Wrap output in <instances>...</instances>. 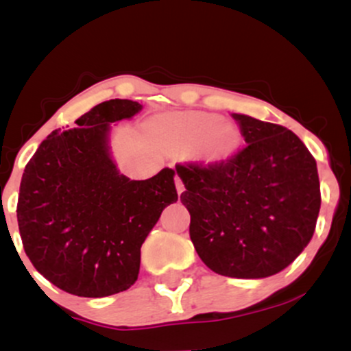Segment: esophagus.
Returning a JSON list of instances; mask_svg holds the SVG:
<instances>
[{"label": "esophagus", "instance_id": "obj_1", "mask_svg": "<svg viewBox=\"0 0 351 351\" xmlns=\"http://www.w3.org/2000/svg\"><path fill=\"white\" fill-rule=\"evenodd\" d=\"M175 184H176V191H178V195H181V193L184 191V184H183V181H181L178 175L175 176Z\"/></svg>", "mask_w": 351, "mask_h": 351}]
</instances>
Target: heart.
<instances>
[{
	"label": "heart",
	"instance_id": "b5f03b06",
	"mask_svg": "<svg viewBox=\"0 0 351 351\" xmlns=\"http://www.w3.org/2000/svg\"><path fill=\"white\" fill-rule=\"evenodd\" d=\"M160 132L176 147H188L199 140V148L209 156L228 155L239 140L232 125L221 123L219 117L199 112L163 117L160 120Z\"/></svg>",
	"mask_w": 351,
	"mask_h": 351
}]
</instances>
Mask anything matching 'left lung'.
<instances>
[{
  "mask_svg": "<svg viewBox=\"0 0 351 351\" xmlns=\"http://www.w3.org/2000/svg\"><path fill=\"white\" fill-rule=\"evenodd\" d=\"M245 145L226 160L176 163L189 237L213 272L261 279L280 272L312 239L320 181L293 132L232 114Z\"/></svg>",
  "mask_w": 351,
  "mask_h": 351,
  "instance_id": "8db88e82",
  "label": "left lung"
}]
</instances>
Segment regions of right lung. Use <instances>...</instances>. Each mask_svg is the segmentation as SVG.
<instances>
[{
    "instance_id": "obj_1",
    "label": "right lung",
    "mask_w": 351,
    "mask_h": 351,
    "mask_svg": "<svg viewBox=\"0 0 351 351\" xmlns=\"http://www.w3.org/2000/svg\"><path fill=\"white\" fill-rule=\"evenodd\" d=\"M140 110L134 100H106L75 128L52 132L24 168L16 208L24 252L51 284L74 295L132 287L143 241L178 201L171 168L135 181L110 158V123Z\"/></svg>"
}]
</instances>
